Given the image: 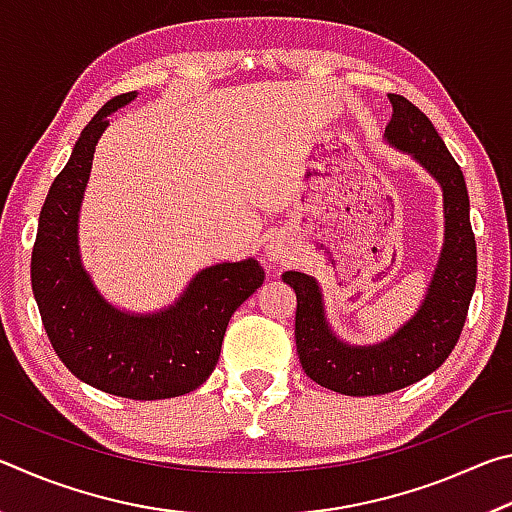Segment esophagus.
<instances>
[{"label":"esophagus","mask_w":512,"mask_h":512,"mask_svg":"<svg viewBox=\"0 0 512 512\" xmlns=\"http://www.w3.org/2000/svg\"><path fill=\"white\" fill-rule=\"evenodd\" d=\"M264 257L268 259V262H284V259L289 257L287 241L280 239V237L268 239L266 246H264Z\"/></svg>","instance_id":"34e87169"}]
</instances>
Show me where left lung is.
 Returning <instances> with one entry per match:
<instances>
[{"label": "left lung", "mask_w": 512, "mask_h": 512, "mask_svg": "<svg viewBox=\"0 0 512 512\" xmlns=\"http://www.w3.org/2000/svg\"><path fill=\"white\" fill-rule=\"evenodd\" d=\"M388 99L393 117L384 140L411 155L443 189L445 239L422 305L388 339L352 345L329 325L316 277L300 271L282 275L298 300L296 345L302 370L316 384L352 397L400 391L443 366L463 332L476 287V241L463 171L420 108L400 94H388Z\"/></svg>", "instance_id": "8db88e82"}]
</instances>
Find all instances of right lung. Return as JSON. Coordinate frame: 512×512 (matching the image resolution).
Listing matches in <instances>:
<instances>
[{"instance_id":"obj_1","label":"right lung","mask_w":512,"mask_h":512,"mask_svg":"<svg viewBox=\"0 0 512 512\" xmlns=\"http://www.w3.org/2000/svg\"><path fill=\"white\" fill-rule=\"evenodd\" d=\"M135 97L119 94L92 117L51 185L31 255V287L49 341L74 377L128 400H167L196 391L212 375L230 316L262 287L264 268L255 257L207 266L173 305L151 314L103 298L81 259V203L108 117Z\"/></svg>"}]
</instances>
